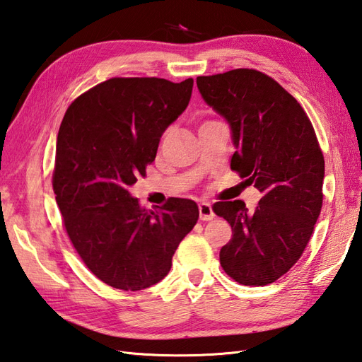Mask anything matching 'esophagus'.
<instances>
[{"mask_svg": "<svg viewBox=\"0 0 362 362\" xmlns=\"http://www.w3.org/2000/svg\"><path fill=\"white\" fill-rule=\"evenodd\" d=\"M199 214H200L202 221H211L214 217V211H213L211 204H209V202H200V204H199Z\"/></svg>", "mask_w": 362, "mask_h": 362, "instance_id": "obj_1", "label": "esophagus"}]
</instances>
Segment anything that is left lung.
I'll list each match as a JSON object with an SVG mask.
<instances>
[{"mask_svg":"<svg viewBox=\"0 0 362 362\" xmlns=\"http://www.w3.org/2000/svg\"><path fill=\"white\" fill-rule=\"evenodd\" d=\"M205 103L230 124L231 170L262 192L255 209L216 202L231 225L221 250L225 273L242 285H268L295 265L322 208L324 156L296 98L255 69L197 77Z\"/></svg>","mask_w":362,"mask_h":362,"instance_id":"1","label":"left lung"}]
</instances>
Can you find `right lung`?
<instances>
[{"label": "right lung", "mask_w": 362, "mask_h": 362, "mask_svg": "<svg viewBox=\"0 0 362 362\" xmlns=\"http://www.w3.org/2000/svg\"><path fill=\"white\" fill-rule=\"evenodd\" d=\"M192 85V78H111L64 114L52 179L57 205L83 262L114 288L137 291L160 282L199 219L189 199L173 197L146 211L129 192L154 162L168 126L187 109Z\"/></svg>", "instance_id": "right-lung-1"}]
</instances>
